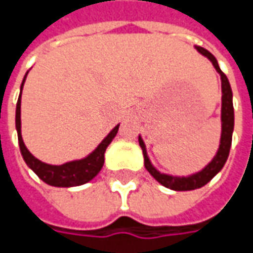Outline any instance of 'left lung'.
<instances>
[{"label":"left lung","instance_id":"8db88e82","mask_svg":"<svg viewBox=\"0 0 253 253\" xmlns=\"http://www.w3.org/2000/svg\"><path fill=\"white\" fill-rule=\"evenodd\" d=\"M196 49L199 50L203 56H206L210 59V62L215 67V70L221 76V88H222V108H221V122H222V132H221V141H219V148L217 155L214 156V159L210 162L209 165L204 169L194 173L187 177H177V176H169V174H163L161 171L155 169L152 166L151 161L146 155V148L145 143L139 136V145H141L142 152H143V158H145V168L151 173L155 179L158 180L161 184L165 187L176 191H187V190H196L206 186L210 180L212 179L219 170L224 168L225 162L228 159L229 148H231V142H232V131H234V105H232V91H231V85H229L227 76L221 72L217 59L210 53L207 49L196 46Z\"/></svg>","mask_w":253,"mask_h":253}]
</instances>
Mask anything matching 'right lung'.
<instances>
[{
	"label": "right lung",
	"mask_w": 253,
	"mask_h": 253,
	"mask_svg": "<svg viewBox=\"0 0 253 253\" xmlns=\"http://www.w3.org/2000/svg\"><path fill=\"white\" fill-rule=\"evenodd\" d=\"M26 74H25L24 82L21 84V91H22V87H24ZM15 125H16V131H18L19 149H21L25 163L34 170L39 179L43 180L46 184L54 186V187L82 186L84 183H88L90 180L94 179L98 174V171L101 170L102 165H104V153H105L107 146L115 138L118 128H120V125H117L104 138V141L95 148V151L91 152L87 158L80 159V161L67 162L64 165H60V166H54V165H47V163H43L39 159H36L25 146L24 141H22V135H21V94H19V98H18V102H16Z\"/></svg>",
	"instance_id": "right-lung-1"
}]
</instances>
